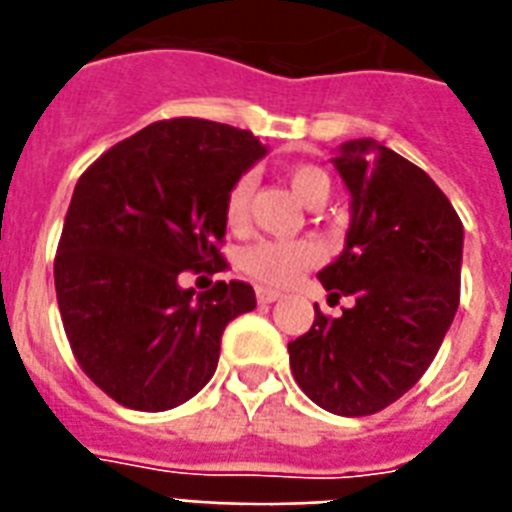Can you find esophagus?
<instances>
[{
	"label": "esophagus",
	"instance_id": "1",
	"mask_svg": "<svg viewBox=\"0 0 512 512\" xmlns=\"http://www.w3.org/2000/svg\"><path fill=\"white\" fill-rule=\"evenodd\" d=\"M279 297H281L279 289L257 287V300H260V303H273V300H279Z\"/></svg>",
	"mask_w": 512,
	"mask_h": 512
}]
</instances>
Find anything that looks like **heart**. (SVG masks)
<instances>
[{
    "label": "heart",
    "instance_id": "1",
    "mask_svg": "<svg viewBox=\"0 0 512 512\" xmlns=\"http://www.w3.org/2000/svg\"><path fill=\"white\" fill-rule=\"evenodd\" d=\"M289 185L297 193V199L305 201L308 207H321L329 199L332 183L329 175L321 167L313 164H297L287 172ZM255 191V175H241L233 180V185L225 193L223 215L231 228H241L249 217V201ZM319 263V247L308 239L292 241H257L244 249L241 255V268L260 284L268 287H284L295 281L305 268Z\"/></svg>",
    "mask_w": 512,
    "mask_h": 512
}]
</instances>
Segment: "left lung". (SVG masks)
I'll list each match as a JSON object with an SVG mask.
<instances>
[{
  "label": "left lung",
  "instance_id": "left-lung-1",
  "mask_svg": "<svg viewBox=\"0 0 512 512\" xmlns=\"http://www.w3.org/2000/svg\"><path fill=\"white\" fill-rule=\"evenodd\" d=\"M350 191L345 249L319 273L340 319L316 305L289 342V366L313 404L342 417L390 406L436 358L460 305L462 220L422 172L377 140H348L332 159Z\"/></svg>",
  "mask_w": 512,
  "mask_h": 512
}]
</instances>
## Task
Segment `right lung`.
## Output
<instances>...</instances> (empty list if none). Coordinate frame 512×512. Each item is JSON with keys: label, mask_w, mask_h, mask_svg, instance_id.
<instances>
[{"label": "right lung", "mask_w": 512, "mask_h": 512, "mask_svg": "<svg viewBox=\"0 0 512 512\" xmlns=\"http://www.w3.org/2000/svg\"><path fill=\"white\" fill-rule=\"evenodd\" d=\"M263 156L252 132L183 116L79 177L55 255L60 319L84 374L122 406L167 412L196 396L228 321L257 305L244 281L196 295L180 273L223 271L225 193Z\"/></svg>", "instance_id": "1"}]
</instances>
